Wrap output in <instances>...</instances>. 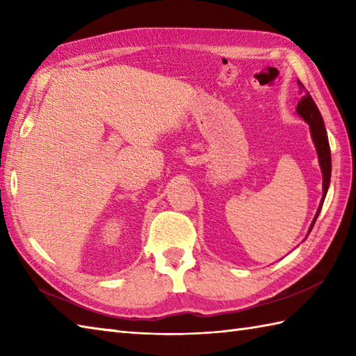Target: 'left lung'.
I'll list each match as a JSON object with an SVG mask.
<instances>
[{
    "label": "left lung",
    "mask_w": 356,
    "mask_h": 356,
    "mask_svg": "<svg viewBox=\"0 0 356 356\" xmlns=\"http://www.w3.org/2000/svg\"><path fill=\"white\" fill-rule=\"evenodd\" d=\"M297 82H298L300 92H303V97H301L300 102L297 104V113L306 120V122L309 124V128H311V136H312V140L315 143L316 154H318L320 168L323 172V197H321L318 209H316L314 220L311 223V228H309V232H311L315 222H316V218H318V214L323 208V202H324V199H326V194H327L329 185H330L332 159H330V147H329V140H327L326 127H324L321 113H320L318 107H316V104L314 102L312 96L309 95V92H306L305 86L301 84L300 81H297Z\"/></svg>",
    "instance_id": "left-lung-1"
}]
</instances>
